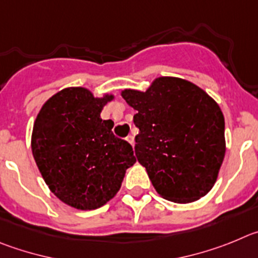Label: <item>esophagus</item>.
Returning <instances> with one entry per match:
<instances>
[{
	"mask_svg": "<svg viewBox=\"0 0 258 258\" xmlns=\"http://www.w3.org/2000/svg\"><path fill=\"white\" fill-rule=\"evenodd\" d=\"M126 140L128 141V143L131 144L132 146H134V144H135V138H134V136H132V135H128V136H127V138H126Z\"/></svg>",
	"mask_w": 258,
	"mask_h": 258,
	"instance_id": "obj_1",
	"label": "esophagus"
}]
</instances>
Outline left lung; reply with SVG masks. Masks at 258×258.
Listing matches in <instances>:
<instances>
[{"instance_id":"left-lung-1","label":"left lung","mask_w":258,"mask_h":258,"mask_svg":"<svg viewBox=\"0 0 258 258\" xmlns=\"http://www.w3.org/2000/svg\"><path fill=\"white\" fill-rule=\"evenodd\" d=\"M138 110L135 154L159 196L190 203L212 189L225 157V119L212 97L189 81L157 78L145 92L124 90Z\"/></svg>"}]
</instances>
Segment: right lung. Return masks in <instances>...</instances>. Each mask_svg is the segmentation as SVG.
Listing matches in <instances>:
<instances>
[{
  "instance_id": "1",
  "label": "right lung",
  "mask_w": 258,
  "mask_h": 258,
  "mask_svg": "<svg viewBox=\"0 0 258 258\" xmlns=\"http://www.w3.org/2000/svg\"><path fill=\"white\" fill-rule=\"evenodd\" d=\"M112 99L82 87L61 90L34 122L32 153L39 172L60 201L78 210L110 201L136 162L132 146L113 134V120L100 118Z\"/></svg>"
}]
</instances>
